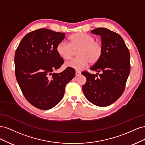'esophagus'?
Wrapping results in <instances>:
<instances>
[{"mask_svg":"<svg viewBox=\"0 0 145 145\" xmlns=\"http://www.w3.org/2000/svg\"><path fill=\"white\" fill-rule=\"evenodd\" d=\"M76 76H79L81 75V72L78 71H76Z\"/></svg>","mask_w":145,"mask_h":145,"instance_id":"esophagus-1","label":"esophagus"}]
</instances>
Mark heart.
I'll list each match as a JSON object with an SVG mask.
<instances>
[{
	"label": "heart",
	"mask_w": 145,
	"mask_h": 145,
	"mask_svg": "<svg viewBox=\"0 0 145 145\" xmlns=\"http://www.w3.org/2000/svg\"><path fill=\"white\" fill-rule=\"evenodd\" d=\"M69 43L60 42L56 46L58 54L64 59H71L74 54V51H77L78 57L67 62V67L81 70L90 63H97L102 55L103 48L94 38L84 33L72 34L69 37Z\"/></svg>",
	"instance_id": "obj_1"
}]
</instances>
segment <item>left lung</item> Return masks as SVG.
<instances>
[{
    "label": "left lung",
    "instance_id": "8db88e82",
    "mask_svg": "<svg viewBox=\"0 0 145 145\" xmlns=\"http://www.w3.org/2000/svg\"><path fill=\"white\" fill-rule=\"evenodd\" d=\"M91 33L101 37L102 55L90 69L100 72L94 75L82 74L86 82L82 86L86 98L96 106L104 107L112 104L123 93L130 72V54L119 34L105 28H97Z\"/></svg>",
    "mask_w": 145,
    "mask_h": 145
}]
</instances>
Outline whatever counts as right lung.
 I'll return each mask as SVG.
<instances>
[{"label": "right lung", "mask_w": 145, "mask_h": 145, "mask_svg": "<svg viewBox=\"0 0 145 145\" xmlns=\"http://www.w3.org/2000/svg\"><path fill=\"white\" fill-rule=\"evenodd\" d=\"M65 37V33L39 29L25 35L16 50L17 81L25 97L38 109L47 110L57 105L66 85L75 76V69L69 67L53 72L63 63L56 46Z\"/></svg>", "instance_id": "right-lung-1"}]
</instances>
